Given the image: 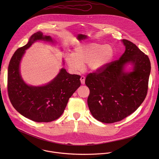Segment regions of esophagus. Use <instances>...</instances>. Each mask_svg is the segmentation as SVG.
Wrapping results in <instances>:
<instances>
[{"label": "esophagus", "instance_id": "1", "mask_svg": "<svg viewBox=\"0 0 159 159\" xmlns=\"http://www.w3.org/2000/svg\"><path fill=\"white\" fill-rule=\"evenodd\" d=\"M80 80H81V83L82 84H84L85 83V76H81V78H80Z\"/></svg>", "mask_w": 159, "mask_h": 159}]
</instances>
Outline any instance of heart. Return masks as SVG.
<instances>
[{"instance_id":"obj_1","label":"heart","mask_w":159,"mask_h":159,"mask_svg":"<svg viewBox=\"0 0 159 159\" xmlns=\"http://www.w3.org/2000/svg\"><path fill=\"white\" fill-rule=\"evenodd\" d=\"M114 56V49L108 44L91 43L75 48L72 54H67L66 61L68 67L79 71L87 64L92 70H95L108 64Z\"/></svg>"}]
</instances>
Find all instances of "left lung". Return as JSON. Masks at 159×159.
<instances>
[{
    "mask_svg": "<svg viewBox=\"0 0 159 159\" xmlns=\"http://www.w3.org/2000/svg\"><path fill=\"white\" fill-rule=\"evenodd\" d=\"M122 41L125 50L119 59L89 73L85 80L90 91L88 104L91 114L106 124L120 121L135 112L148 93L150 60L135 44ZM127 63L134 66L130 73L123 71Z\"/></svg>",
    "mask_w": 159,
    "mask_h": 159,
    "instance_id": "obj_1",
    "label": "left lung"
}]
</instances>
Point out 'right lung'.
I'll return each instance as SVG.
<instances>
[{"label":"right lung","mask_w":159,"mask_h":159,"mask_svg":"<svg viewBox=\"0 0 159 159\" xmlns=\"http://www.w3.org/2000/svg\"><path fill=\"white\" fill-rule=\"evenodd\" d=\"M52 42L40 32L34 34L28 42L13 55L8 68L7 89L10 100L23 116L37 122H49L64 113L69 98L80 86L81 76L71 75L62 68L49 84L40 87L27 85L20 73V64L25 50L38 40Z\"/></svg>","instance_id":"add662e5"}]
</instances>
